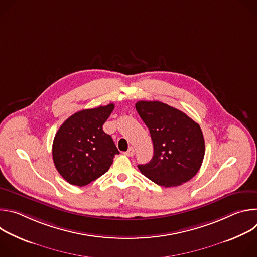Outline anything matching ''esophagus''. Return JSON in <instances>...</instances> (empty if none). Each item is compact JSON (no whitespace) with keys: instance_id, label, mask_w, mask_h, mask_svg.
<instances>
[{"instance_id":"esophagus-1","label":"esophagus","mask_w":257,"mask_h":257,"mask_svg":"<svg viewBox=\"0 0 257 257\" xmlns=\"http://www.w3.org/2000/svg\"><path fill=\"white\" fill-rule=\"evenodd\" d=\"M125 155H126L127 157H133V156H134V149H133V148H130V149L125 153Z\"/></svg>"}]
</instances>
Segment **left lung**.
I'll return each instance as SVG.
<instances>
[{"label": "left lung", "mask_w": 257, "mask_h": 257, "mask_svg": "<svg viewBox=\"0 0 257 257\" xmlns=\"http://www.w3.org/2000/svg\"><path fill=\"white\" fill-rule=\"evenodd\" d=\"M136 111L150 129L154 157L139 171L156 184L176 187L199 171L205 153L200 126L185 113L161 101L140 100Z\"/></svg>", "instance_id": "left-lung-1"}]
</instances>
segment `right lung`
<instances>
[{"label":"right lung","instance_id":"obj_1","mask_svg":"<svg viewBox=\"0 0 257 257\" xmlns=\"http://www.w3.org/2000/svg\"><path fill=\"white\" fill-rule=\"evenodd\" d=\"M114 103L82 109L59 128L53 142L57 171L71 185L85 186L102 176L119 151L102 125L112 114Z\"/></svg>","mask_w":257,"mask_h":257}]
</instances>
